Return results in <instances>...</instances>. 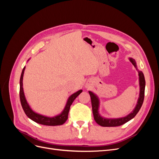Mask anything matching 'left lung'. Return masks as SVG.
Here are the masks:
<instances>
[{
  "instance_id": "8db88e82",
  "label": "left lung",
  "mask_w": 159,
  "mask_h": 159,
  "mask_svg": "<svg viewBox=\"0 0 159 159\" xmlns=\"http://www.w3.org/2000/svg\"><path fill=\"white\" fill-rule=\"evenodd\" d=\"M129 60L131 62L132 64L135 67V68L139 72V87H140V92H139V96L137 100V103L135 107L132 111V112L130 113L125 117H120V118H105L100 115L99 112V99L98 97V95L95 94L93 92L91 91H89V93L91 97V105H92V111L93 114L95 122L97 123L99 125L102 127H117L122 125L125 123L128 122L130 120L132 119L135 117V115L140 110L143 101H144V96H145V80L144 74L141 71H139L137 67L136 61L132 57H129Z\"/></svg>"
}]
</instances>
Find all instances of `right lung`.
Masks as SVG:
<instances>
[{
    "mask_svg": "<svg viewBox=\"0 0 159 159\" xmlns=\"http://www.w3.org/2000/svg\"><path fill=\"white\" fill-rule=\"evenodd\" d=\"M26 67H24L22 70L20 79V99L22 109L25 111V114L27 115L28 118H30L32 121L34 122L39 123L41 125H48V126H56V125H61L64 124L68 119V113L70 109L71 105L73 103L75 99L78 97V96L82 92V89H80L75 93L71 95L67 101L66 106L62 111L61 113L59 115H57L54 117H47L45 115H43L39 113H37L34 111L30 107L29 104L28 103L26 99L25 98V93H24L23 89V75L24 72H25Z\"/></svg>",
    "mask_w": 159,
    "mask_h": 159,
    "instance_id": "right-lung-1",
    "label": "right lung"
}]
</instances>
